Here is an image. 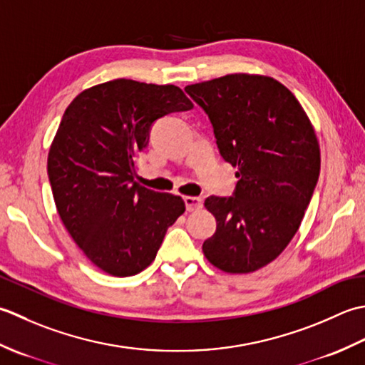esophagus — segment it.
<instances>
[{
	"mask_svg": "<svg viewBox=\"0 0 365 365\" xmlns=\"http://www.w3.org/2000/svg\"><path fill=\"white\" fill-rule=\"evenodd\" d=\"M184 203H185V210L192 212V211H198L200 207L203 206V200L200 197H184Z\"/></svg>",
	"mask_w": 365,
	"mask_h": 365,
	"instance_id": "esophagus-1",
	"label": "esophagus"
}]
</instances>
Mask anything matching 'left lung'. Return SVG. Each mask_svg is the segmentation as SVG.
Returning <instances> with one entry per match:
<instances>
[{
	"mask_svg": "<svg viewBox=\"0 0 365 365\" xmlns=\"http://www.w3.org/2000/svg\"><path fill=\"white\" fill-rule=\"evenodd\" d=\"M214 128L219 151L237 168L235 197H207L217 228L207 262L249 274L274 262L299 228L319 175V145L302 106L276 78L230 73L185 86Z\"/></svg>",
	"mask_w": 365,
	"mask_h": 365,
	"instance_id": "left-lung-1",
	"label": "left lung"
}]
</instances>
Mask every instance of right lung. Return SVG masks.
Instances as JSON below:
<instances>
[{"mask_svg":"<svg viewBox=\"0 0 365 365\" xmlns=\"http://www.w3.org/2000/svg\"><path fill=\"white\" fill-rule=\"evenodd\" d=\"M193 103L175 85L116 78L81 91L66 108L47 170L59 217L85 257L115 277L150 266L184 200L138 182L137 154L155 120Z\"/></svg>","mask_w":365,"mask_h":365,"instance_id":"right-lung-1","label":"right lung"}]
</instances>
